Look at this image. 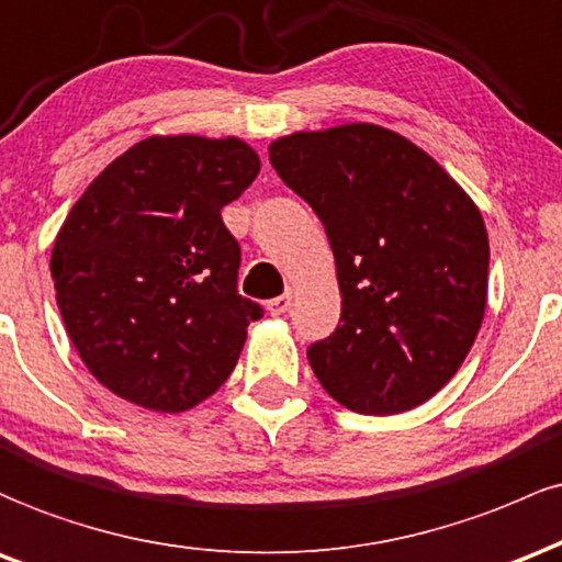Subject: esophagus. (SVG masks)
<instances>
[{"label": "esophagus", "instance_id": "1", "mask_svg": "<svg viewBox=\"0 0 562 562\" xmlns=\"http://www.w3.org/2000/svg\"><path fill=\"white\" fill-rule=\"evenodd\" d=\"M289 307H292V292L281 294V297H276V300H270V302H268V311H270V315H283V313L289 311Z\"/></svg>", "mask_w": 562, "mask_h": 562}]
</instances>
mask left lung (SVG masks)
Wrapping results in <instances>:
<instances>
[{"instance_id": "1", "label": "left lung", "mask_w": 562, "mask_h": 562, "mask_svg": "<svg viewBox=\"0 0 562 562\" xmlns=\"http://www.w3.org/2000/svg\"><path fill=\"white\" fill-rule=\"evenodd\" d=\"M268 150L337 262L342 315L307 348L313 374L358 414L432 398L483 324L488 233L475 201L419 145L376 124L294 132Z\"/></svg>"}]
</instances>
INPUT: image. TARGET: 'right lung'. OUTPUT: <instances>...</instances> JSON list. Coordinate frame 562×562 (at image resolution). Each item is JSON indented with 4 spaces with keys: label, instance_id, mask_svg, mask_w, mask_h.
Returning a JSON list of instances; mask_svg holds the SVG:
<instances>
[{
    "label": "right lung",
    "instance_id": "1",
    "mask_svg": "<svg viewBox=\"0 0 562 562\" xmlns=\"http://www.w3.org/2000/svg\"><path fill=\"white\" fill-rule=\"evenodd\" d=\"M260 172L238 137L154 135L90 182L55 238V300L90 374L119 398L178 414L231 376L262 315L236 289L223 223Z\"/></svg>",
    "mask_w": 562,
    "mask_h": 562
}]
</instances>
